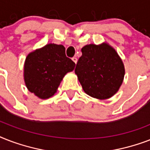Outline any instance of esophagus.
<instances>
[{
  "label": "esophagus",
  "instance_id": "esophagus-1",
  "mask_svg": "<svg viewBox=\"0 0 150 150\" xmlns=\"http://www.w3.org/2000/svg\"><path fill=\"white\" fill-rule=\"evenodd\" d=\"M72 61H74V62H75V64H76V63H77V61H78V59L76 58L75 57H72Z\"/></svg>",
  "mask_w": 150,
  "mask_h": 150
}]
</instances>
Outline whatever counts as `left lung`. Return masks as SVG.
I'll return each mask as SVG.
<instances>
[{
	"mask_svg": "<svg viewBox=\"0 0 150 150\" xmlns=\"http://www.w3.org/2000/svg\"><path fill=\"white\" fill-rule=\"evenodd\" d=\"M82 53L75 72L85 93L100 100L114 96L125 75L123 62L117 53L107 43L85 46Z\"/></svg>",
	"mask_w": 150,
	"mask_h": 150,
	"instance_id": "1",
	"label": "left lung"
}]
</instances>
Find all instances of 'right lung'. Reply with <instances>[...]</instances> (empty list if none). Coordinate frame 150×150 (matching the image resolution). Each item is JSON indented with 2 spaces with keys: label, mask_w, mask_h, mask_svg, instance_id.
I'll return each mask as SVG.
<instances>
[{
  "label": "right lung",
  "mask_w": 150,
  "mask_h": 150,
  "mask_svg": "<svg viewBox=\"0 0 150 150\" xmlns=\"http://www.w3.org/2000/svg\"><path fill=\"white\" fill-rule=\"evenodd\" d=\"M75 67V62L66 57L63 45L47 44L27 56L24 66L25 86L39 98H50L66 73Z\"/></svg>",
  "instance_id": "1"
}]
</instances>
